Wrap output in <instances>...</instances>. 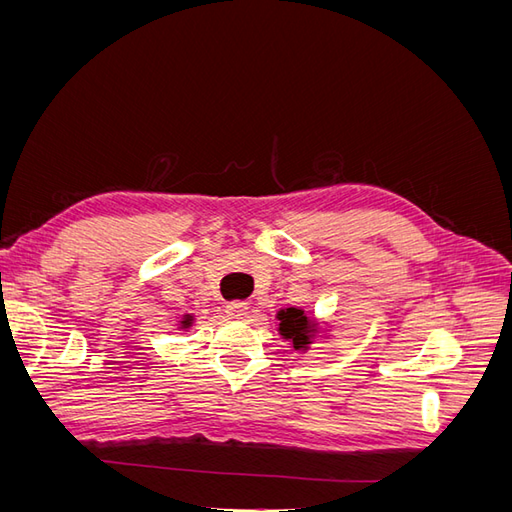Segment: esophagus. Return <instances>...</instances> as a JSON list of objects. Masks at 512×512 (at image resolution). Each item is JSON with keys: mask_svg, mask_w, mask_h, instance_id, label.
<instances>
[{"mask_svg": "<svg viewBox=\"0 0 512 512\" xmlns=\"http://www.w3.org/2000/svg\"><path fill=\"white\" fill-rule=\"evenodd\" d=\"M226 314L230 318H243L247 314V303L243 301H232L226 305Z\"/></svg>", "mask_w": 512, "mask_h": 512, "instance_id": "1", "label": "esophagus"}]
</instances>
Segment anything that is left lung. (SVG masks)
Masks as SVG:
<instances>
[{
	"label": "left lung",
	"instance_id": "left-lung-1",
	"mask_svg": "<svg viewBox=\"0 0 512 512\" xmlns=\"http://www.w3.org/2000/svg\"><path fill=\"white\" fill-rule=\"evenodd\" d=\"M277 316H280V320H282V324H280L282 335L286 339H292L294 348H301L309 342V329H312V327H309V320L301 312V309L288 307L286 312H280Z\"/></svg>",
	"mask_w": 512,
	"mask_h": 512
}]
</instances>
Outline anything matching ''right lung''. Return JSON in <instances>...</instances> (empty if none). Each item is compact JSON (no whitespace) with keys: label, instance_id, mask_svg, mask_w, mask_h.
<instances>
[{"label":"right lung","instance_id":"1","mask_svg":"<svg viewBox=\"0 0 512 512\" xmlns=\"http://www.w3.org/2000/svg\"><path fill=\"white\" fill-rule=\"evenodd\" d=\"M183 324H190V318H188V320H183Z\"/></svg>","mask_w":512,"mask_h":512}]
</instances>
